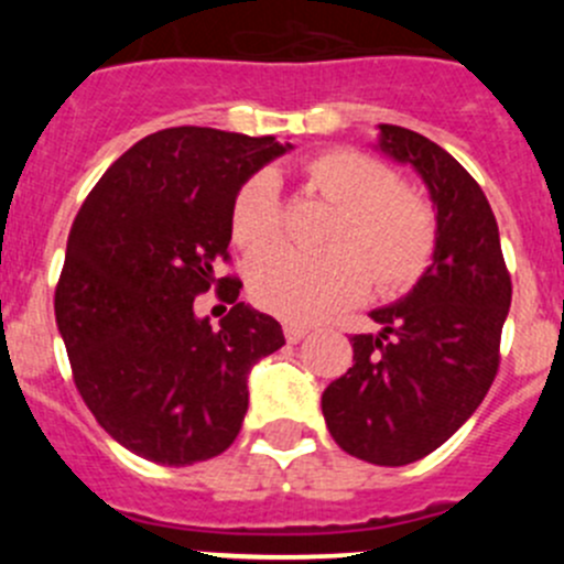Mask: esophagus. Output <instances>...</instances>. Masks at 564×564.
I'll list each match as a JSON object with an SVG mask.
<instances>
[{"label": "esophagus", "mask_w": 564, "mask_h": 564, "mask_svg": "<svg viewBox=\"0 0 564 564\" xmlns=\"http://www.w3.org/2000/svg\"><path fill=\"white\" fill-rule=\"evenodd\" d=\"M308 333H311L308 324H297V322L283 324V335H286L289 344H297V340H303Z\"/></svg>", "instance_id": "esophagus-1"}]
</instances>
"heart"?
I'll list each match as a JSON object with an SVG mask.
<instances>
[{"label": "heart", "mask_w": 564, "mask_h": 564, "mask_svg": "<svg viewBox=\"0 0 564 564\" xmlns=\"http://www.w3.org/2000/svg\"><path fill=\"white\" fill-rule=\"evenodd\" d=\"M305 187L333 204L324 248L278 246L253 256L248 292L281 318H316L371 289L382 297L409 292L440 242L436 209L392 169L349 147H333L303 163ZM231 237L240 248L270 246L283 226L281 185L272 172L250 174L231 202Z\"/></svg>", "instance_id": "b5f03b06"}]
</instances>
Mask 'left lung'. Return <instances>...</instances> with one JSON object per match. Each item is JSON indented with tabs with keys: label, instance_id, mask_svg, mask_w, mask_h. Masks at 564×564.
<instances>
[{
	"label": "left lung",
	"instance_id": "8db88e82",
	"mask_svg": "<svg viewBox=\"0 0 564 564\" xmlns=\"http://www.w3.org/2000/svg\"><path fill=\"white\" fill-rule=\"evenodd\" d=\"M379 130V147L429 185L440 242L417 286L371 314L382 333L351 335L355 366L324 390L322 412L349 456L403 466L445 445L486 398L513 283L475 176L414 130Z\"/></svg>",
	"mask_w": 564,
	"mask_h": 564
}]
</instances>
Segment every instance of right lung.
Wrapping results in <instances>:
<instances>
[{
	"instance_id": "1",
	"label": "right lung",
	"mask_w": 564,
	"mask_h": 564,
	"mask_svg": "<svg viewBox=\"0 0 564 564\" xmlns=\"http://www.w3.org/2000/svg\"><path fill=\"white\" fill-rule=\"evenodd\" d=\"M292 150L272 135L166 128L108 166L67 235L54 314L73 382L135 456L187 466L220 456L248 412V371L286 344L272 316L237 303L231 202L250 174ZM216 286L218 330L192 314Z\"/></svg>"
}]
</instances>
